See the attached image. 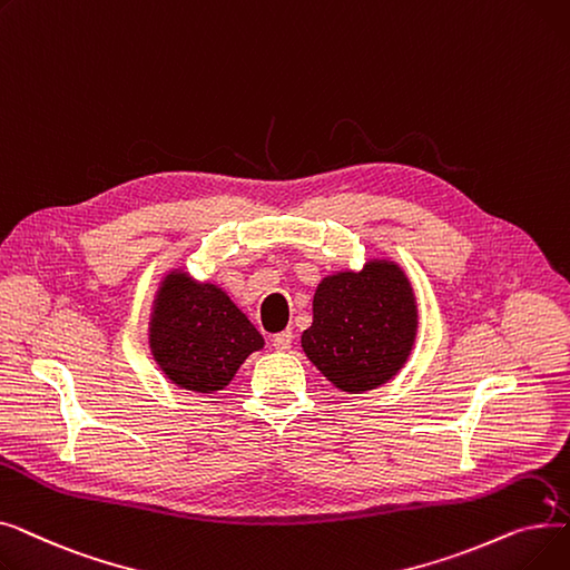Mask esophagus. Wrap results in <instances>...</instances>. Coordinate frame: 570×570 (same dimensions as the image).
<instances>
[{"label":"esophagus","instance_id":"obj_1","mask_svg":"<svg viewBox=\"0 0 570 570\" xmlns=\"http://www.w3.org/2000/svg\"><path fill=\"white\" fill-rule=\"evenodd\" d=\"M291 344H293V333H291V331L277 333V335L273 337V346H275L277 351H288Z\"/></svg>","mask_w":570,"mask_h":570}]
</instances>
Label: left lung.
Segmentation results:
<instances>
[{
	"mask_svg": "<svg viewBox=\"0 0 570 570\" xmlns=\"http://www.w3.org/2000/svg\"><path fill=\"white\" fill-rule=\"evenodd\" d=\"M415 335L413 293L393 263L325 277L314 295V323L303 333L309 361L346 393L391 381Z\"/></svg>",
	"mask_w": 570,
	"mask_h": 570,
	"instance_id": "obj_1",
	"label": "left lung"
}]
</instances>
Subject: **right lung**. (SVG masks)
<instances>
[{"label":"right lung","instance_id":"add662e5","mask_svg":"<svg viewBox=\"0 0 570 570\" xmlns=\"http://www.w3.org/2000/svg\"><path fill=\"white\" fill-rule=\"evenodd\" d=\"M153 353L173 383L194 393H215L235 376L263 337L230 297L187 275L166 277L153 318Z\"/></svg>","mask_w":570,"mask_h":570}]
</instances>
